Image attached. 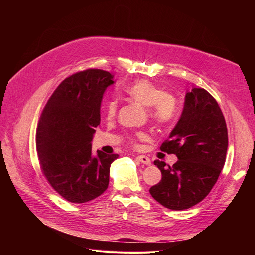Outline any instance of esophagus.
I'll return each instance as SVG.
<instances>
[{"label":"esophagus","instance_id":"obj_1","mask_svg":"<svg viewBox=\"0 0 255 255\" xmlns=\"http://www.w3.org/2000/svg\"><path fill=\"white\" fill-rule=\"evenodd\" d=\"M137 159L140 161L141 164H143V165H146V166H150L151 165V159L148 157V156H145V155H139V156H137Z\"/></svg>","mask_w":255,"mask_h":255}]
</instances>
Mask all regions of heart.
<instances>
[{
	"instance_id": "1",
	"label": "heart",
	"mask_w": 255,
	"mask_h": 255,
	"mask_svg": "<svg viewBox=\"0 0 255 255\" xmlns=\"http://www.w3.org/2000/svg\"><path fill=\"white\" fill-rule=\"evenodd\" d=\"M126 92L136 102L145 107H149L150 117L157 125H167L175 117V99L152 82L148 80H139L128 86L126 89ZM116 110H117V102L112 100L105 107L106 117L113 118L116 114ZM145 137L146 135L144 133H138L133 141L143 140Z\"/></svg>"
}]
</instances>
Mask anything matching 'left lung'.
I'll list each match as a JSON object with an SVG mask.
<instances>
[{
	"label": "left lung",
	"instance_id": "1",
	"mask_svg": "<svg viewBox=\"0 0 255 255\" xmlns=\"http://www.w3.org/2000/svg\"><path fill=\"white\" fill-rule=\"evenodd\" d=\"M175 154L177 161L167 166L155 160L161 180L150 188L163 206L183 211L210 194L226 163L228 129L217 101L203 88H192L185 96L181 117L169 139L160 146Z\"/></svg>",
	"mask_w": 255,
	"mask_h": 255
}]
</instances>
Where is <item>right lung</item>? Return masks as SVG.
Masks as SVG:
<instances>
[{
	"label": "right lung",
	"instance_id": "add662e5",
	"mask_svg": "<svg viewBox=\"0 0 255 255\" xmlns=\"http://www.w3.org/2000/svg\"><path fill=\"white\" fill-rule=\"evenodd\" d=\"M113 78L100 69L70 75L53 92L38 123L36 146L42 172L69 202L91 201L109 187L110 168L119 155L102 151L92 155L91 141Z\"/></svg>",
	"mask_w": 255,
	"mask_h": 255
}]
</instances>
